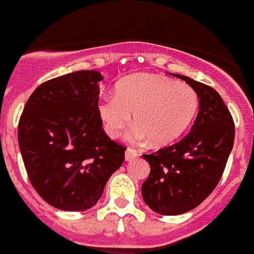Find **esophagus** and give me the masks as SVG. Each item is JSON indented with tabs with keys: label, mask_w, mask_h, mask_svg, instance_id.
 I'll list each match as a JSON object with an SVG mask.
<instances>
[{
	"label": "esophagus",
	"mask_w": 254,
	"mask_h": 254,
	"mask_svg": "<svg viewBox=\"0 0 254 254\" xmlns=\"http://www.w3.org/2000/svg\"><path fill=\"white\" fill-rule=\"evenodd\" d=\"M139 153H137L136 149H132V148H127L125 152V159L126 161H131V160L136 159Z\"/></svg>",
	"instance_id": "34e87169"
}]
</instances>
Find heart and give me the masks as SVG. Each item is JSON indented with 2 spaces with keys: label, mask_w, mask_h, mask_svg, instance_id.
<instances>
[{
  "label": "heart",
  "mask_w": 254,
  "mask_h": 254,
  "mask_svg": "<svg viewBox=\"0 0 254 254\" xmlns=\"http://www.w3.org/2000/svg\"><path fill=\"white\" fill-rule=\"evenodd\" d=\"M199 109V98L188 84L170 78L137 73L122 78L115 94L98 105L107 135L118 139L131 123L139 139H149L155 147L173 143L190 127Z\"/></svg>",
  "instance_id": "b5f03b06"
}]
</instances>
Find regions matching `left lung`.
<instances>
[{
  "mask_svg": "<svg viewBox=\"0 0 254 254\" xmlns=\"http://www.w3.org/2000/svg\"><path fill=\"white\" fill-rule=\"evenodd\" d=\"M195 90L199 111L190 132L178 143L143 155L151 166L141 185L148 207L180 215L199 206L220 181L235 140V125L219 93L190 77L173 74Z\"/></svg>",
  "mask_w": 254,
  "mask_h": 254,
  "instance_id": "obj_1",
  "label": "left lung"
}]
</instances>
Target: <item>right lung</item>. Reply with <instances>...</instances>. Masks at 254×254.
I'll use <instances>...</instances> for the list:
<instances>
[{"instance_id":"obj_1","label":"right lung","mask_w":254,"mask_h":254,"mask_svg":"<svg viewBox=\"0 0 254 254\" xmlns=\"http://www.w3.org/2000/svg\"><path fill=\"white\" fill-rule=\"evenodd\" d=\"M97 70H77L35 89L18 126L30 182L47 203L85 211L102 196L125 161L126 148L109 139L98 114Z\"/></svg>"}]
</instances>
